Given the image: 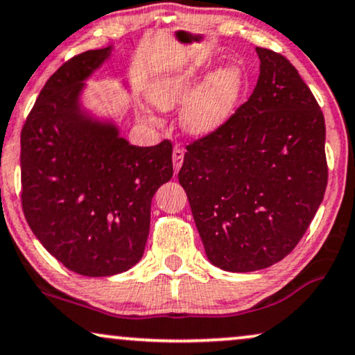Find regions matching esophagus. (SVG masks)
Returning a JSON list of instances; mask_svg holds the SVG:
<instances>
[{
  "instance_id": "1",
  "label": "esophagus",
  "mask_w": 355,
  "mask_h": 355,
  "mask_svg": "<svg viewBox=\"0 0 355 355\" xmlns=\"http://www.w3.org/2000/svg\"><path fill=\"white\" fill-rule=\"evenodd\" d=\"M182 161H184V150H182L181 146H174L173 150V164H174V171L181 169L182 166Z\"/></svg>"
}]
</instances>
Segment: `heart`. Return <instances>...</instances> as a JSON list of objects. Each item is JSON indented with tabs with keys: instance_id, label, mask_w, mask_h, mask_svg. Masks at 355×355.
I'll return each mask as SVG.
<instances>
[{
	"instance_id": "obj_1",
	"label": "heart",
	"mask_w": 355,
	"mask_h": 355,
	"mask_svg": "<svg viewBox=\"0 0 355 355\" xmlns=\"http://www.w3.org/2000/svg\"><path fill=\"white\" fill-rule=\"evenodd\" d=\"M196 84L194 71L166 73L150 85L148 98L159 110H171L187 98L181 110L182 126L192 135H209L220 128L234 112L243 89V72L235 64L222 65L189 96Z\"/></svg>"
}]
</instances>
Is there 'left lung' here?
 <instances>
[{"mask_svg":"<svg viewBox=\"0 0 355 355\" xmlns=\"http://www.w3.org/2000/svg\"><path fill=\"white\" fill-rule=\"evenodd\" d=\"M257 54L250 98L187 144L178 174L207 258L242 273L293 252L327 186L324 115L313 92L284 55Z\"/></svg>","mask_w":355,"mask_h":355,"instance_id":"1","label":"left lung"}]
</instances>
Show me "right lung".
<instances>
[{"label":"right lung","instance_id":"1","mask_svg":"<svg viewBox=\"0 0 355 355\" xmlns=\"http://www.w3.org/2000/svg\"><path fill=\"white\" fill-rule=\"evenodd\" d=\"M110 54L73 55L49 77L21 130V204L52 257L85 277L137 265L150 234L151 200L173 178V143L133 146L113 125L84 116L85 80Z\"/></svg>","mask_w":355,"mask_h":355}]
</instances>
